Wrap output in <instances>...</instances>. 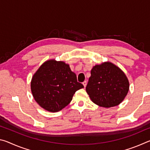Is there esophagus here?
Here are the masks:
<instances>
[{"mask_svg": "<svg viewBox=\"0 0 150 150\" xmlns=\"http://www.w3.org/2000/svg\"><path fill=\"white\" fill-rule=\"evenodd\" d=\"M87 81H84V82H83V85H84V87H86V86H87Z\"/></svg>", "mask_w": 150, "mask_h": 150, "instance_id": "34e87169", "label": "esophagus"}]
</instances>
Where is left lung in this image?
I'll use <instances>...</instances> for the list:
<instances>
[{
    "label": "left lung",
    "instance_id": "8db88e82",
    "mask_svg": "<svg viewBox=\"0 0 150 150\" xmlns=\"http://www.w3.org/2000/svg\"><path fill=\"white\" fill-rule=\"evenodd\" d=\"M86 91L94 103L103 107L117 106L125 98L129 82L125 74L112 63H103L91 70Z\"/></svg>",
    "mask_w": 150,
    "mask_h": 150
}]
</instances>
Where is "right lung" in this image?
<instances>
[{
  "label": "right lung",
  "instance_id": "right-lung-1",
  "mask_svg": "<svg viewBox=\"0 0 150 150\" xmlns=\"http://www.w3.org/2000/svg\"><path fill=\"white\" fill-rule=\"evenodd\" d=\"M84 87L69 65L63 62H45L33 76L31 90L35 100L45 110L58 112L69 105L73 95Z\"/></svg>",
  "mask_w": 150,
  "mask_h": 150
}]
</instances>
